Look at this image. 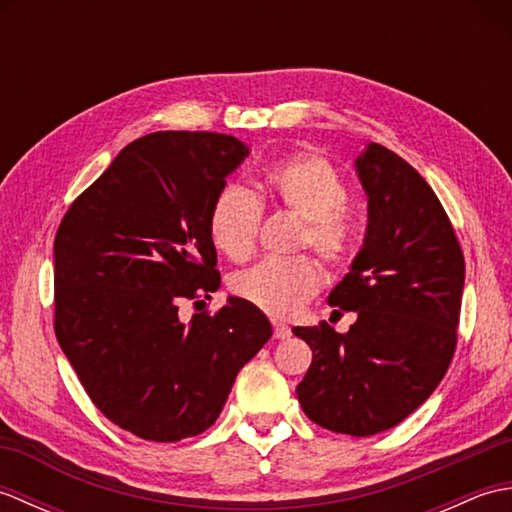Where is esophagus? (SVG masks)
I'll use <instances>...</instances> for the list:
<instances>
[{
    "label": "esophagus",
    "mask_w": 512,
    "mask_h": 512,
    "mask_svg": "<svg viewBox=\"0 0 512 512\" xmlns=\"http://www.w3.org/2000/svg\"><path fill=\"white\" fill-rule=\"evenodd\" d=\"M273 334H275V339H279V341H284V339H288L290 336V328L288 325H284V323H273Z\"/></svg>",
    "instance_id": "obj_1"
}]
</instances>
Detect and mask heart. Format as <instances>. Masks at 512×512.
I'll use <instances>...</instances> for the list:
<instances>
[{
    "mask_svg": "<svg viewBox=\"0 0 512 512\" xmlns=\"http://www.w3.org/2000/svg\"><path fill=\"white\" fill-rule=\"evenodd\" d=\"M262 202L297 217L295 250L310 248L330 273H341L354 255V224L343 206L350 198L345 180L319 154H295L268 167ZM262 204L242 184H224L209 211L213 246L233 262L255 250ZM231 292L268 317H290L321 286L317 264L299 255L284 262H262L231 277Z\"/></svg>",
    "mask_w": 512,
    "mask_h": 512,
    "instance_id": "obj_1",
    "label": "heart"
}]
</instances>
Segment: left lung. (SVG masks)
Instances as JSON below:
<instances>
[{
    "label": "left lung",
    "instance_id": "1",
    "mask_svg": "<svg viewBox=\"0 0 512 512\" xmlns=\"http://www.w3.org/2000/svg\"><path fill=\"white\" fill-rule=\"evenodd\" d=\"M369 222L350 273L330 292L350 332L295 328L312 350L297 385L306 416L365 438L405 420L447 374L458 345L464 255L438 195L407 160L369 143L356 158Z\"/></svg>",
    "mask_w": 512,
    "mask_h": 512
}]
</instances>
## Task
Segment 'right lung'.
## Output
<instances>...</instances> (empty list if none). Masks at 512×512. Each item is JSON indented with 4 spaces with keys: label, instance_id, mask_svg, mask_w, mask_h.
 Returning <instances> with one entry per match:
<instances>
[{
    "label": "right lung",
    "instance_id": "obj_1",
    "mask_svg": "<svg viewBox=\"0 0 512 512\" xmlns=\"http://www.w3.org/2000/svg\"><path fill=\"white\" fill-rule=\"evenodd\" d=\"M246 156L226 134H147L70 204L54 237L57 341L103 416L143 440L209 429L273 336L237 297L189 323L178 314L220 288L209 211Z\"/></svg>",
    "mask_w": 512,
    "mask_h": 512
}]
</instances>
